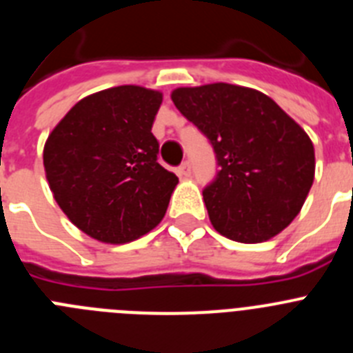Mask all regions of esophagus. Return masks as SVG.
Wrapping results in <instances>:
<instances>
[{
  "label": "esophagus",
  "mask_w": 353,
  "mask_h": 353,
  "mask_svg": "<svg viewBox=\"0 0 353 353\" xmlns=\"http://www.w3.org/2000/svg\"><path fill=\"white\" fill-rule=\"evenodd\" d=\"M179 174L180 176H189L191 174V162H182L179 166Z\"/></svg>",
  "instance_id": "1"
}]
</instances>
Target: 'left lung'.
I'll use <instances>...</instances> for the list:
<instances>
[{"label": "left lung", "instance_id": "left-lung-1", "mask_svg": "<svg viewBox=\"0 0 353 353\" xmlns=\"http://www.w3.org/2000/svg\"><path fill=\"white\" fill-rule=\"evenodd\" d=\"M171 99L214 148L219 170L203 199L215 230L244 244L283 232L313 185L310 136L272 99L244 86L176 88Z\"/></svg>", "mask_w": 353, "mask_h": 353}]
</instances>
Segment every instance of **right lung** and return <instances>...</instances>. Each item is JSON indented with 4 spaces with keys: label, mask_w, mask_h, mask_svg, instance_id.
Returning <instances> with one entry per match:
<instances>
[{
    "label": "right lung",
    "mask_w": 353,
    "mask_h": 353,
    "mask_svg": "<svg viewBox=\"0 0 353 353\" xmlns=\"http://www.w3.org/2000/svg\"><path fill=\"white\" fill-rule=\"evenodd\" d=\"M162 93L102 90L77 102L49 134L43 168L54 199L81 232L125 244L154 230L179 183L159 164L152 134Z\"/></svg>",
    "instance_id": "right-lung-1"
}]
</instances>
